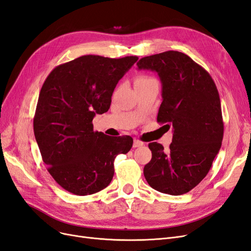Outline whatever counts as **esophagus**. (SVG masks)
I'll return each mask as SVG.
<instances>
[{"instance_id": "34e87169", "label": "esophagus", "mask_w": 251, "mask_h": 251, "mask_svg": "<svg viewBox=\"0 0 251 251\" xmlns=\"http://www.w3.org/2000/svg\"><path fill=\"white\" fill-rule=\"evenodd\" d=\"M143 145H144V143L142 141H140V140H134L133 141V148L141 147V146H143Z\"/></svg>"}]
</instances>
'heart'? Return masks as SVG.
I'll use <instances>...</instances> for the list:
<instances>
[{"label": "heart", "instance_id": "heart-1", "mask_svg": "<svg viewBox=\"0 0 251 251\" xmlns=\"http://www.w3.org/2000/svg\"><path fill=\"white\" fill-rule=\"evenodd\" d=\"M149 80H153V78L148 76H139L134 80V82H145V81H149Z\"/></svg>", "mask_w": 251, "mask_h": 251}]
</instances>
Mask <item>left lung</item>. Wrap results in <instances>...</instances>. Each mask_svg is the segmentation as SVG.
<instances>
[{"mask_svg":"<svg viewBox=\"0 0 251 251\" xmlns=\"http://www.w3.org/2000/svg\"><path fill=\"white\" fill-rule=\"evenodd\" d=\"M136 66L158 74L163 102L157 122L173 127L168 150L156 142L149 144L152 158L144 167V176L158 192L182 195L207 175L221 148L219 93L208 72L178 51L143 57Z\"/></svg>","mask_w":251,"mask_h":251,"instance_id":"left-lung-1","label":"left lung"}]
</instances>
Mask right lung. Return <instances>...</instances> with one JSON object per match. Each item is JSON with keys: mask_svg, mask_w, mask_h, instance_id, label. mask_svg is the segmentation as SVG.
<instances>
[{"mask_svg": "<svg viewBox=\"0 0 251 251\" xmlns=\"http://www.w3.org/2000/svg\"><path fill=\"white\" fill-rule=\"evenodd\" d=\"M137 59L84 55L59 64L45 80L34 135L48 172L68 192L85 196L106 188L115 158L131 149V136L94 131L93 119L109 109L119 80Z\"/></svg>", "mask_w": 251, "mask_h": 251, "instance_id": "obj_1", "label": "right lung"}]
</instances>
